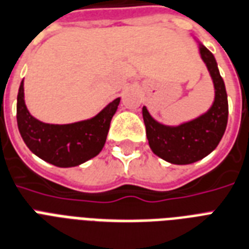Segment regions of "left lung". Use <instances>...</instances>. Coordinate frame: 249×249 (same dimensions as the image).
Instances as JSON below:
<instances>
[{"label":"left lung","instance_id":"left-lung-1","mask_svg":"<svg viewBox=\"0 0 249 249\" xmlns=\"http://www.w3.org/2000/svg\"><path fill=\"white\" fill-rule=\"evenodd\" d=\"M200 54L214 83V103L198 118L180 126H163L156 122L142 107L146 138L155 155L175 165L194 163L217 148L227 126L229 104L222 76L219 75L214 55L200 44Z\"/></svg>","mask_w":249,"mask_h":249}]
</instances>
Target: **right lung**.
Returning a JSON list of instances; mask_svg holds the SVG:
<instances>
[{
	"label": "right lung",
	"mask_w": 249,
	"mask_h": 249,
	"mask_svg": "<svg viewBox=\"0 0 249 249\" xmlns=\"http://www.w3.org/2000/svg\"><path fill=\"white\" fill-rule=\"evenodd\" d=\"M121 98H115L96 117L71 124H49L30 114L20 83L17 101L19 132L32 153L58 167H72L97 156L107 142L113 115Z\"/></svg>",
	"instance_id": "right-lung-1"
}]
</instances>
